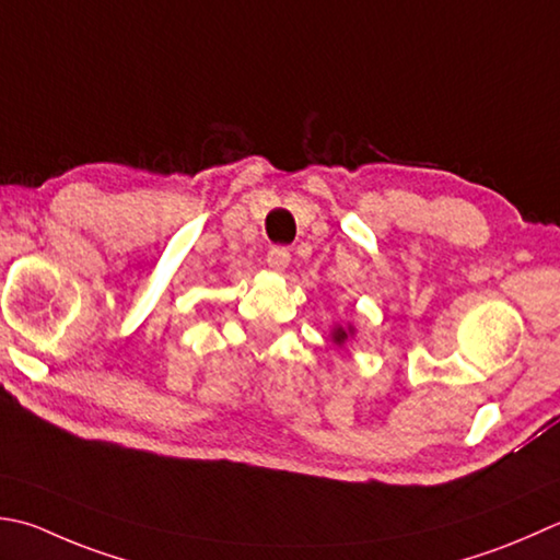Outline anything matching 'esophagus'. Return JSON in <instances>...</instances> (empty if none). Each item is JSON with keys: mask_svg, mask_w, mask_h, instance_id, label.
<instances>
[{"mask_svg": "<svg viewBox=\"0 0 560 560\" xmlns=\"http://www.w3.org/2000/svg\"><path fill=\"white\" fill-rule=\"evenodd\" d=\"M289 261H291V252L287 247H271L267 252V265L273 271H283L289 267Z\"/></svg>", "mask_w": 560, "mask_h": 560, "instance_id": "esophagus-1", "label": "esophagus"}]
</instances>
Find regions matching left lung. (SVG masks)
Listing matches in <instances>:
<instances>
[{"mask_svg": "<svg viewBox=\"0 0 560 560\" xmlns=\"http://www.w3.org/2000/svg\"><path fill=\"white\" fill-rule=\"evenodd\" d=\"M349 332H352V330H345V327H337L335 335H332V337H335V342H337V345H342Z\"/></svg>", "mask_w": 560, "mask_h": 560, "instance_id": "left-lung-1", "label": "left lung"}]
</instances>
